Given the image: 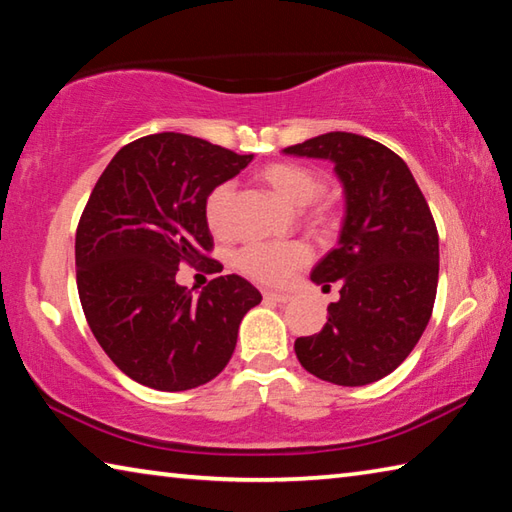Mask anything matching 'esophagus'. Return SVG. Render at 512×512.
Returning <instances> with one entry per match:
<instances>
[{"mask_svg": "<svg viewBox=\"0 0 512 512\" xmlns=\"http://www.w3.org/2000/svg\"><path fill=\"white\" fill-rule=\"evenodd\" d=\"M264 300H271V302H280V305H284V302H289L291 296L289 293H277V291H264Z\"/></svg>", "mask_w": 512, "mask_h": 512, "instance_id": "34e87169", "label": "esophagus"}]
</instances>
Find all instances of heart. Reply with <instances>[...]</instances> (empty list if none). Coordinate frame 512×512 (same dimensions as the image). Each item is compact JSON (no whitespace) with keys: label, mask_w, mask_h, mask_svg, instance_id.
<instances>
[{"label":"heart","mask_w":512,"mask_h":512,"mask_svg":"<svg viewBox=\"0 0 512 512\" xmlns=\"http://www.w3.org/2000/svg\"><path fill=\"white\" fill-rule=\"evenodd\" d=\"M259 178L275 189L293 207H302V221L311 230L327 232L334 228V214L316 198L323 194L325 178L316 169L300 162H271L259 171ZM232 201L235 185L219 183L205 198V221L216 237H228L232 232ZM311 250L302 241L289 244H248L237 253L235 264L244 275L262 284H287L296 271L307 266Z\"/></svg>","instance_id":"b5f03b06"}]
</instances>
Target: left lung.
Returning a JSON list of instances; mask_svg holds the SVG:
<instances>
[{
	"label": "left lung",
	"instance_id": "obj_1",
	"mask_svg": "<svg viewBox=\"0 0 512 512\" xmlns=\"http://www.w3.org/2000/svg\"><path fill=\"white\" fill-rule=\"evenodd\" d=\"M284 153L334 162L345 192L339 246L311 271L323 291L339 282L341 298L318 334L296 339V357L329 384H372L409 357L431 318L436 221L406 162L370 137L325 133Z\"/></svg>",
	"mask_w": 512,
	"mask_h": 512
}]
</instances>
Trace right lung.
<instances>
[{"label":"right lung","mask_w":512,"mask_h":512,"mask_svg":"<svg viewBox=\"0 0 512 512\" xmlns=\"http://www.w3.org/2000/svg\"><path fill=\"white\" fill-rule=\"evenodd\" d=\"M253 155L183 133L146 135L119 149L76 228V287L94 339L115 366L155 391L214 379L235 352L241 318L262 302L239 275L194 298L180 264L219 271L205 198Z\"/></svg>","instance_id":"obj_1"}]
</instances>
